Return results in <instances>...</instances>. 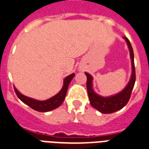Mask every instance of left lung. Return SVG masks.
<instances>
[{"mask_svg": "<svg viewBox=\"0 0 149 149\" xmlns=\"http://www.w3.org/2000/svg\"><path fill=\"white\" fill-rule=\"evenodd\" d=\"M123 39L127 42L128 48L130 51L132 72H131V77H130L129 82L122 91H120V93H118L115 95L109 96V97H102L101 95H97L93 89V77L89 73L85 72V75L87 76V89L90 99V103L92 105V107L96 109L100 112L105 113V114L115 112L124 107L125 105L127 104L128 101L130 99L132 90L134 86L136 76H135L134 52H133L132 46H131L129 40L125 37H123Z\"/></svg>", "mask_w": 149, "mask_h": 149, "instance_id": "1", "label": "left lung"}]
</instances>
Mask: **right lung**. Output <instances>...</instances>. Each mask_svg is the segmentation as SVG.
<instances>
[{
  "instance_id": "right-lung-1",
  "label": "right lung",
  "mask_w": 149,
  "mask_h": 149,
  "mask_svg": "<svg viewBox=\"0 0 149 149\" xmlns=\"http://www.w3.org/2000/svg\"><path fill=\"white\" fill-rule=\"evenodd\" d=\"M74 73H72L70 76L65 77L64 79V81H63L62 88L59 92L54 95V96L51 97V98H49V99L44 100V101H39V100H36L33 99V98H31V97H26L25 95H22L15 87H14V89L19 99L21 100L23 103L26 104L28 106L32 108L33 109L36 110L37 112H49V111H52V110L56 108L59 107L60 105L62 104V102H64L65 97V95H66L67 93V90H68V87H69V85H70V82H71L72 78L74 77Z\"/></svg>"
}]
</instances>
